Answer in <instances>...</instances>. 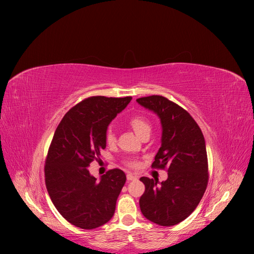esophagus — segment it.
Instances as JSON below:
<instances>
[{
	"instance_id": "esophagus-1",
	"label": "esophagus",
	"mask_w": 254,
	"mask_h": 254,
	"mask_svg": "<svg viewBox=\"0 0 254 254\" xmlns=\"http://www.w3.org/2000/svg\"><path fill=\"white\" fill-rule=\"evenodd\" d=\"M127 179L128 181H131V180H136V179H137V177H136V176H134L132 174H130V173H129V174H127Z\"/></svg>"
}]
</instances>
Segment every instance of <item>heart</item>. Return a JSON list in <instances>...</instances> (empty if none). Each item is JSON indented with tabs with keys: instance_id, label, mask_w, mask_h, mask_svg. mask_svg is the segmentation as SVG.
Wrapping results in <instances>:
<instances>
[{
	"instance_id": "heart-1",
	"label": "heart",
	"mask_w": 254,
	"mask_h": 254,
	"mask_svg": "<svg viewBox=\"0 0 254 254\" xmlns=\"http://www.w3.org/2000/svg\"><path fill=\"white\" fill-rule=\"evenodd\" d=\"M128 125L132 129L135 130V132L140 138L146 134H150V131H151V125L149 123V120L143 115L131 116L128 119ZM105 141L108 145H112L116 141L115 134L111 127L107 128V130L105 132ZM127 165L132 169H136L139 167V163L136 161H129L127 163Z\"/></svg>"
}]
</instances>
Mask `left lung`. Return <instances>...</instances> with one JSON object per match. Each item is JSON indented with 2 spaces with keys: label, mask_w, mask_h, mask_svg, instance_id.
I'll list each match as a JSON object with an SVG mask.
<instances>
[{
  "label": "left lung",
  "mask_w": 254,
  "mask_h": 254,
  "mask_svg": "<svg viewBox=\"0 0 254 254\" xmlns=\"http://www.w3.org/2000/svg\"><path fill=\"white\" fill-rule=\"evenodd\" d=\"M155 112L163 127L162 146L154 157L153 169L167 170L168 179L141 177L145 191L140 197L142 214L162 226L178 224L188 218L206 191L209 172L203 132L191 115L163 96L137 99Z\"/></svg>",
  "instance_id": "left-lung-1"
}]
</instances>
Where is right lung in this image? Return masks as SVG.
Listing matches in <instances>:
<instances>
[{"instance_id":"1","label":"right lung","mask_w":254,"mask_h":254,"mask_svg":"<svg viewBox=\"0 0 254 254\" xmlns=\"http://www.w3.org/2000/svg\"><path fill=\"white\" fill-rule=\"evenodd\" d=\"M130 100L89 97L64 114L53 135L44 166L46 189L61 215L77 228L97 229L114 215L126 174L112 169L98 181L87 167L100 161L107 127Z\"/></svg>"}]
</instances>
